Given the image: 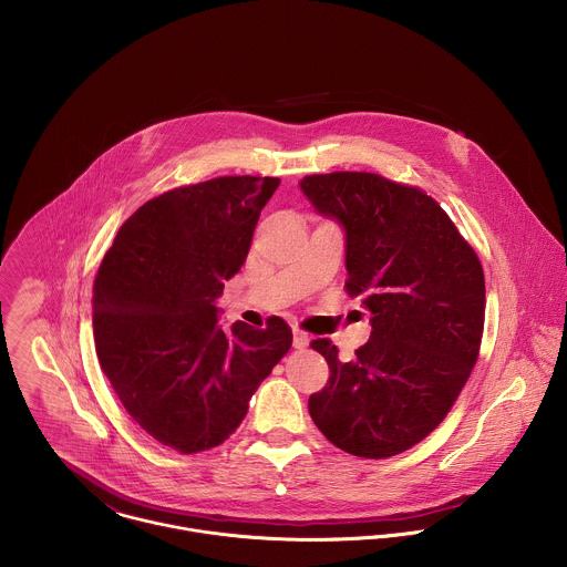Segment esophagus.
I'll return each mask as SVG.
<instances>
[{"label": "esophagus", "instance_id": "1", "mask_svg": "<svg viewBox=\"0 0 567 567\" xmlns=\"http://www.w3.org/2000/svg\"><path fill=\"white\" fill-rule=\"evenodd\" d=\"M292 344H295V349H306L310 344V336L306 331H301V329H295Z\"/></svg>", "mask_w": 567, "mask_h": 567}]
</instances>
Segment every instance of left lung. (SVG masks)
<instances>
[{"label": "left lung", "mask_w": 567, "mask_h": 567, "mask_svg": "<svg viewBox=\"0 0 567 567\" xmlns=\"http://www.w3.org/2000/svg\"><path fill=\"white\" fill-rule=\"evenodd\" d=\"M344 231L347 292L371 312V338L342 362L319 338L329 382L308 402L336 447L389 458L423 441L463 391L481 349L485 275L447 214L416 187L369 172L299 183Z\"/></svg>", "instance_id": "1"}]
</instances>
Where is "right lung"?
<instances>
[{"instance_id": "right-lung-1", "label": "right lung", "mask_w": 567, "mask_h": 567, "mask_svg": "<svg viewBox=\"0 0 567 567\" xmlns=\"http://www.w3.org/2000/svg\"><path fill=\"white\" fill-rule=\"evenodd\" d=\"M279 178L220 176L142 205L93 281V338L126 412L181 454L220 445L288 353L292 329L218 323L216 299L248 255Z\"/></svg>"}]
</instances>
